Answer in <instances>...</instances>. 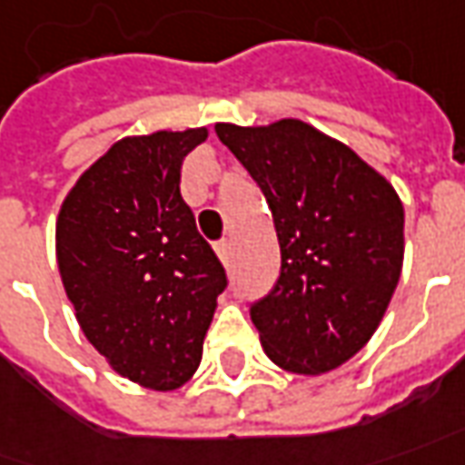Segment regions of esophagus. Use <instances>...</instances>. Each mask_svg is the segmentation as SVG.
I'll list each match as a JSON object with an SVG mask.
<instances>
[{
	"label": "esophagus",
	"mask_w": 465,
	"mask_h": 465,
	"mask_svg": "<svg viewBox=\"0 0 465 465\" xmlns=\"http://www.w3.org/2000/svg\"><path fill=\"white\" fill-rule=\"evenodd\" d=\"M216 254H219L221 262L226 264V262H229V254H232V244H229V242H219V244H216Z\"/></svg>",
	"instance_id": "34e87169"
}]
</instances>
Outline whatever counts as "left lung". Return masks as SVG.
<instances>
[{
  "instance_id": "1",
  "label": "left lung",
  "mask_w": 465,
  "mask_h": 465,
  "mask_svg": "<svg viewBox=\"0 0 465 465\" xmlns=\"http://www.w3.org/2000/svg\"><path fill=\"white\" fill-rule=\"evenodd\" d=\"M272 211L282 270L252 305L264 353L292 374L346 364L381 323L405 259V208L349 144L300 119L216 124Z\"/></svg>"
}]
</instances>
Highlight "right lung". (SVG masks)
Returning a JSON list of instances; mask_svg holds the SVG:
<instances>
[{
	"label": "right lung",
	"mask_w": 465,
	"mask_h": 465,
	"mask_svg": "<svg viewBox=\"0 0 465 465\" xmlns=\"http://www.w3.org/2000/svg\"><path fill=\"white\" fill-rule=\"evenodd\" d=\"M206 126L114 142L63 198L55 257L84 336L119 377L173 391L195 374L226 272L180 195Z\"/></svg>",
	"instance_id": "obj_1"
}]
</instances>
